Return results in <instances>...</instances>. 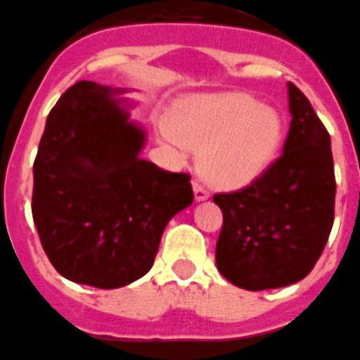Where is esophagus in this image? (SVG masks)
Instances as JSON below:
<instances>
[{
	"label": "esophagus",
	"instance_id": "34e87169",
	"mask_svg": "<svg viewBox=\"0 0 360 360\" xmlns=\"http://www.w3.org/2000/svg\"><path fill=\"white\" fill-rule=\"evenodd\" d=\"M193 192H195L197 200H206L210 197V190L206 188V184H202L200 181H193Z\"/></svg>",
	"mask_w": 360,
	"mask_h": 360
}]
</instances>
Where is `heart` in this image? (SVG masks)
I'll use <instances>...</instances> for the list:
<instances>
[{
  "instance_id": "b5f03b06",
  "label": "heart",
  "mask_w": 360,
  "mask_h": 360,
  "mask_svg": "<svg viewBox=\"0 0 360 360\" xmlns=\"http://www.w3.org/2000/svg\"><path fill=\"white\" fill-rule=\"evenodd\" d=\"M163 134L179 156L202 150L200 165L210 179L238 186L273 163L285 127L280 112L249 95L197 96L170 115Z\"/></svg>"
}]
</instances>
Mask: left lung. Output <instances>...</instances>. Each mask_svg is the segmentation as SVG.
<instances>
[{
	"label": "left lung",
	"mask_w": 360,
	"mask_h": 360,
	"mask_svg": "<svg viewBox=\"0 0 360 360\" xmlns=\"http://www.w3.org/2000/svg\"><path fill=\"white\" fill-rule=\"evenodd\" d=\"M289 109L292 120L283 154L248 186L213 195L224 217L217 267L245 290L303 280L332 231L335 174L330 134L292 82Z\"/></svg>",
	"instance_id": "left-lung-1"
}]
</instances>
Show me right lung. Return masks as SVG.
I'll return each mask as SVG.
<instances>
[{"label": "right lung", "instance_id": "1", "mask_svg": "<svg viewBox=\"0 0 360 360\" xmlns=\"http://www.w3.org/2000/svg\"><path fill=\"white\" fill-rule=\"evenodd\" d=\"M80 80L50 111L34 161L32 215L57 273L118 289L154 264L168 220L190 206V174L141 160L145 132L112 95Z\"/></svg>", "mask_w": 360, "mask_h": 360}]
</instances>
